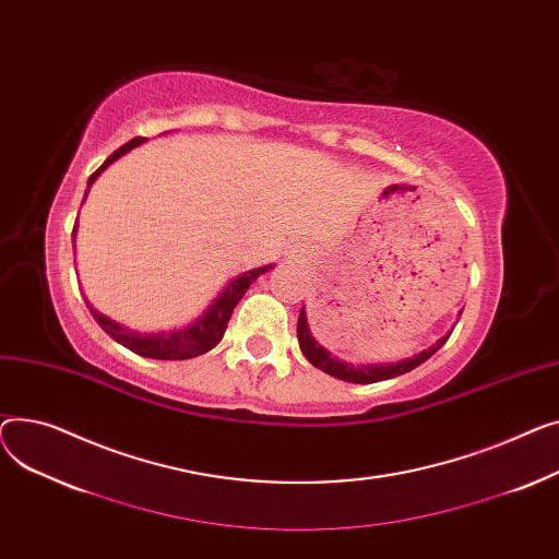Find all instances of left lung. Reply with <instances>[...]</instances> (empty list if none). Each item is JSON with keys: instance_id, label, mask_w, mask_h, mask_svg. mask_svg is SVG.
<instances>
[{"instance_id": "left-lung-1", "label": "left lung", "mask_w": 559, "mask_h": 559, "mask_svg": "<svg viewBox=\"0 0 559 559\" xmlns=\"http://www.w3.org/2000/svg\"><path fill=\"white\" fill-rule=\"evenodd\" d=\"M451 334L442 336L433 347L419 352L417 356L413 358H406V360H397V364H381V366H352V364H345V360H338L336 356H332L330 352H326L324 347H320L311 332H309V324H307V313L305 309L300 311V318H298V341H300V349L302 354L309 358V364L316 366L318 370L332 374L341 381H349V383H377V381H383V379H392V377H400V374H406L411 370H415L417 366H421L426 358H431L447 341H449Z\"/></svg>"}]
</instances>
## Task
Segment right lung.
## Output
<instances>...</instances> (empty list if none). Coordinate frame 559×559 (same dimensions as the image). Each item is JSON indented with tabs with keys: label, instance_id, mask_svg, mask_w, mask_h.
<instances>
[{
	"label": "right lung",
	"instance_id": "add662e5",
	"mask_svg": "<svg viewBox=\"0 0 559 559\" xmlns=\"http://www.w3.org/2000/svg\"><path fill=\"white\" fill-rule=\"evenodd\" d=\"M144 142V138H135L130 140L128 144L119 146L104 164L98 167L90 180H87V187L98 178V174H102L108 164H112L117 157H121L123 153H128L130 148H135ZM87 195V191H85ZM79 221V218H76ZM76 235V223H74V233H72V239ZM269 269L273 266H264V269H254V271H248L243 275H239L237 280L229 282L225 286V290L218 295V298L214 300V305L195 320L193 324L185 326V330H178V332H164V334H138V332H130L126 330V326H121L119 322L106 318L104 313H98L90 307V302L85 300V305L90 307V313L94 316V320L102 324V330L115 338L119 345L128 347L130 352H135L140 356H146V358H162V360H182V358H193L199 354H205L210 352L214 345H218V341L223 338L225 330H227V322L229 318H233V311L235 307L239 305V300L243 298V293L248 290V286L261 275L266 273Z\"/></svg>",
	"mask_w": 559,
	"mask_h": 559
}]
</instances>
